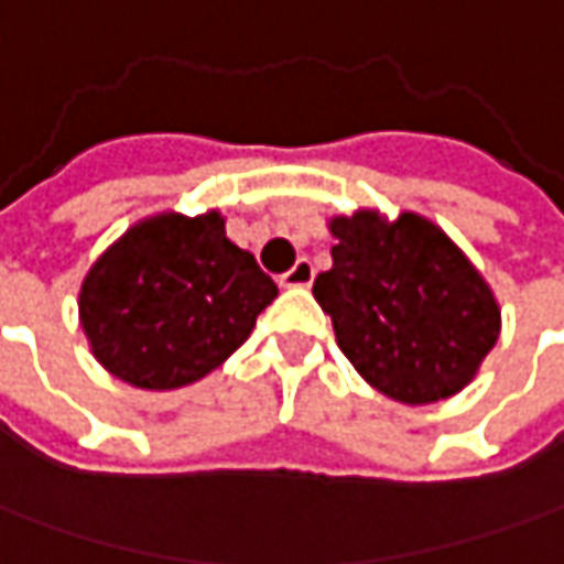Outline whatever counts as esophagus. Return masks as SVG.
I'll return each mask as SVG.
<instances>
[{
	"mask_svg": "<svg viewBox=\"0 0 564 564\" xmlns=\"http://www.w3.org/2000/svg\"><path fill=\"white\" fill-rule=\"evenodd\" d=\"M312 281H315V268H312L308 259H300V262L283 274L281 286H286V290H290V286H312Z\"/></svg>",
	"mask_w": 564,
	"mask_h": 564,
	"instance_id": "1",
	"label": "esophagus"
}]
</instances>
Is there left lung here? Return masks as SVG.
Segmentation results:
<instances>
[{"mask_svg":"<svg viewBox=\"0 0 564 564\" xmlns=\"http://www.w3.org/2000/svg\"><path fill=\"white\" fill-rule=\"evenodd\" d=\"M334 264L315 300L343 356L383 397L427 405L475 380L499 340V302L468 256L415 212L330 218Z\"/></svg>","mask_w":564,"mask_h":564,"instance_id":"8db88e82","label":"left lung"}]
</instances>
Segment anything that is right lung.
<instances>
[{"label": "right lung", "instance_id": "add662e5", "mask_svg": "<svg viewBox=\"0 0 564 564\" xmlns=\"http://www.w3.org/2000/svg\"><path fill=\"white\" fill-rule=\"evenodd\" d=\"M274 296L278 283L227 240L218 212H165L108 246L77 305L106 371L140 390H177L230 359Z\"/></svg>", "mask_w": 564, "mask_h": 564}]
</instances>
